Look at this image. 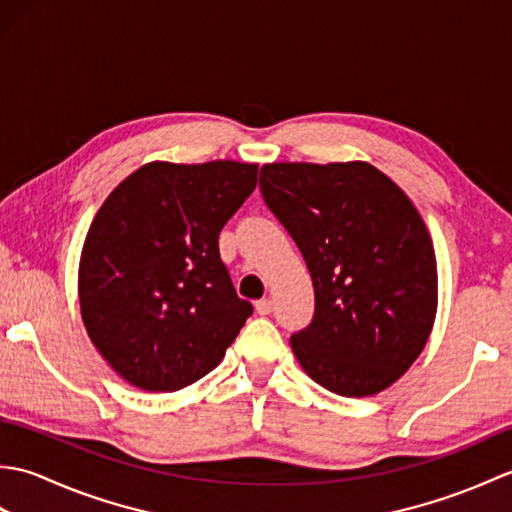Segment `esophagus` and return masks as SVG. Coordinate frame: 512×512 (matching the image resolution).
Segmentation results:
<instances>
[{"label":"esophagus","instance_id":"34e87169","mask_svg":"<svg viewBox=\"0 0 512 512\" xmlns=\"http://www.w3.org/2000/svg\"><path fill=\"white\" fill-rule=\"evenodd\" d=\"M255 310H257V314H262V317H264V314H270V312L275 310V303L270 301V299H259L255 303Z\"/></svg>","mask_w":512,"mask_h":512}]
</instances>
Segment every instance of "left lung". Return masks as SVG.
<instances>
[{
	"mask_svg": "<svg viewBox=\"0 0 512 512\" xmlns=\"http://www.w3.org/2000/svg\"><path fill=\"white\" fill-rule=\"evenodd\" d=\"M259 189L312 277L314 317L290 336L303 372L347 398L394 385L438 310L436 253L416 206L361 160L273 162Z\"/></svg>",
	"mask_w": 512,
	"mask_h": 512,
	"instance_id": "left-lung-1",
	"label": "left lung"
}]
</instances>
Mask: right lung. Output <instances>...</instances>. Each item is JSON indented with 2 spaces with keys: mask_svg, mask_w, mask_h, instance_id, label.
<instances>
[{
  "mask_svg": "<svg viewBox=\"0 0 512 512\" xmlns=\"http://www.w3.org/2000/svg\"><path fill=\"white\" fill-rule=\"evenodd\" d=\"M257 165L149 162L107 195L79 264L85 330L129 385L176 391L220 365L253 306L220 259Z\"/></svg>",
  "mask_w": 512,
  "mask_h": 512,
  "instance_id": "add662e5",
  "label": "right lung"
}]
</instances>
